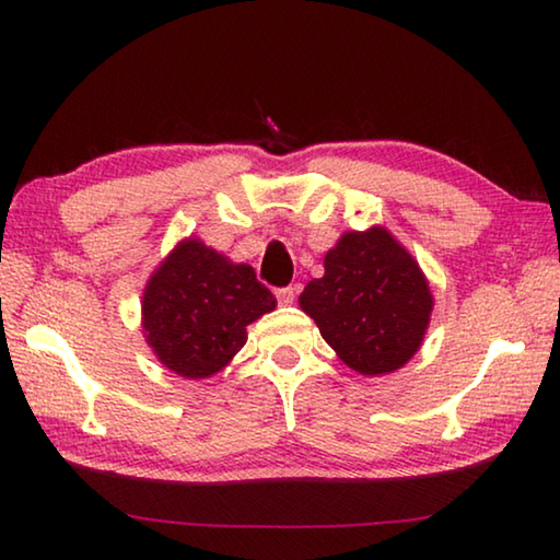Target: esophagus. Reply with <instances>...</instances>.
<instances>
[{
	"label": "esophagus",
	"mask_w": 560,
	"mask_h": 560,
	"mask_svg": "<svg viewBox=\"0 0 560 560\" xmlns=\"http://www.w3.org/2000/svg\"><path fill=\"white\" fill-rule=\"evenodd\" d=\"M293 299H296V291H293L291 287H283V289H277V301L281 303V306H291Z\"/></svg>",
	"instance_id": "34e87169"
}]
</instances>
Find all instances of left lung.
Masks as SVG:
<instances>
[{"label":"left lung","instance_id":"obj_1","mask_svg":"<svg viewBox=\"0 0 560 560\" xmlns=\"http://www.w3.org/2000/svg\"><path fill=\"white\" fill-rule=\"evenodd\" d=\"M324 269L299 303L326 343L360 375L402 368L420 348L432 314L430 283L412 254L385 226H371L340 236Z\"/></svg>","mask_w":560,"mask_h":560}]
</instances>
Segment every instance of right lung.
I'll use <instances>...</instances> for the list:
<instances>
[{
	"instance_id": "right-lung-1",
	"label": "right lung",
	"mask_w": 560,
	"mask_h": 560,
	"mask_svg": "<svg viewBox=\"0 0 560 560\" xmlns=\"http://www.w3.org/2000/svg\"><path fill=\"white\" fill-rule=\"evenodd\" d=\"M277 308L249 264L200 240L179 242L143 291V330L167 371L200 381L220 373L246 343V326Z\"/></svg>"
}]
</instances>
